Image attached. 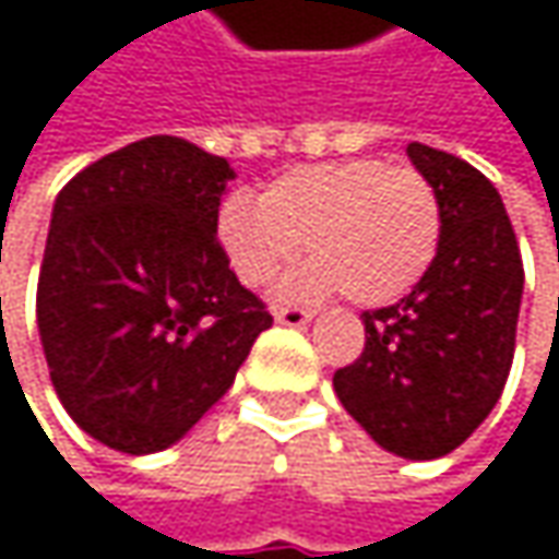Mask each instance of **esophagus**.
<instances>
[{
	"instance_id": "1",
	"label": "esophagus",
	"mask_w": 559,
	"mask_h": 559,
	"mask_svg": "<svg viewBox=\"0 0 559 559\" xmlns=\"http://www.w3.org/2000/svg\"><path fill=\"white\" fill-rule=\"evenodd\" d=\"M310 317H313V310H307V307H294V304H284L275 310V320L284 323V326H304V323H310Z\"/></svg>"
}]
</instances>
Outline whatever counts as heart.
<instances>
[{"label": "heart", "instance_id": "obj_1", "mask_svg": "<svg viewBox=\"0 0 559 559\" xmlns=\"http://www.w3.org/2000/svg\"><path fill=\"white\" fill-rule=\"evenodd\" d=\"M440 200L414 168L376 158L287 170L262 203L229 197L216 236L229 269L249 287H265L294 262L300 242L313 259L290 281L294 294L343 287L356 304H389L430 269L440 246Z\"/></svg>", "mask_w": 559, "mask_h": 559}]
</instances>
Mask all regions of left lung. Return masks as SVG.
Wrapping results in <instances>:
<instances>
[{"label":"left lung","instance_id":"obj_1","mask_svg":"<svg viewBox=\"0 0 559 559\" xmlns=\"http://www.w3.org/2000/svg\"><path fill=\"white\" fill-rule=\"evenodd\" d=\"M440 200V246L407 297L366 310V349L333 389L362 430L404 460L453 453L502 397L524 290L521 249L492 180L411 142Z\"/></svg>","mask_w":559,"mask_h":559}]
</instances>
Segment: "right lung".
I'll return each mask as SVG.
<instances>
[{"mask_svg": "<svg viewBox=\"0 0 559 559\" xmlns=\"http://www.w3.org/2000/svg\"><path fill=\"white\" fill-rule=\"evenodd\" d=\"M226 180V158L152 135L57 193L38 275L41 346L67 414L119 453L177 443L272 326L216 239Z\"/></svg>", "mask_w": 559, "mask_h": 559, "instance_id": "add662e5", "label": "right lung"}]
</instances>
